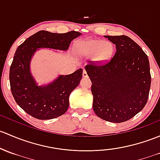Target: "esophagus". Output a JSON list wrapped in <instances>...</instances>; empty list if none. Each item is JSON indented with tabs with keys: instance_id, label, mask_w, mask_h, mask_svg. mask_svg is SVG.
<instances>
[{
	"instance_id": "obj_1",
	"label": "esophagus",
	"mask_w": 160,
	"mask_h": 160,
	"mask_svg": "<svg viewBox=\"0 0 160 160\" xmlns=\"http://www.w3.org/2000/svg\"><path fill=\"white\" fill-rule=\"evenodd\" d=\"M83 77H88L87 71H86L85 70H83Z\"/></svg>"
}]
</instances>
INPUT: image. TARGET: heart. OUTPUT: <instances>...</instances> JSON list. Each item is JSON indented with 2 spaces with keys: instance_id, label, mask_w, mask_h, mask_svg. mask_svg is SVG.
<instances>
[{
  "instance_id": "1",
  "label": "heart",
  "mask_w": 160,
  "mask_h": 160,
  "mask_svg": "<svg viewBox=\"0 0 160 160\" xmlns=\"http://www.w3.org/2000/svg\"><path fill=\"white\" fill-rule=\"evenodd\" d=\"M75 49L82 56H92L93 61L97 63H104L110 60L114 51L112 43L97 39L79 40L76 43Z\"/></svg>"
}]
</instances>
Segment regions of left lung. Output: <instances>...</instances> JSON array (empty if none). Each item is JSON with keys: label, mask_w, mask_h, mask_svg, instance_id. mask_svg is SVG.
<instances>
[{"label": "left lung", "mask_w": 160, "mask_h": 160, "mask_svg": "<svg viewBox=\"0 0 160 160\" xmlns=\"http://www.w3.org/2000/svg\"><path fill=\"white\" fill-rule=\"evenodd\" d=\"M104 37L116 45L115 54L107 63L94 62L85 70L92 82L94 112L117 123L132 118L147 104L151 85L149 62L129 37Z\"/></svg>", "instance_id": "8db88e82"}]
</instances>
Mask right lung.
Segmentation results:
<instances>
[{"instance_id": "right-lung-1", "label": "right lung", "mask_w": 160, "mask_h": 160, "mask_svg": "<svg viewBox=\"0 0 160 160\" xmlns=\"http://www.w3.org/2000/svg\"><path fill=\"white\" fill-rule=\"evenodd\" d=\"M80 35L74 31L65 33L40 31L18 47L10 68V84L15 101L27 113L38 120H50L67 112L70 94L80 83L83 69L60 75L48 85L38 86L31 73L30 63L39 48L67 50L72 40Z\"/></svg>"}]
</instances>
